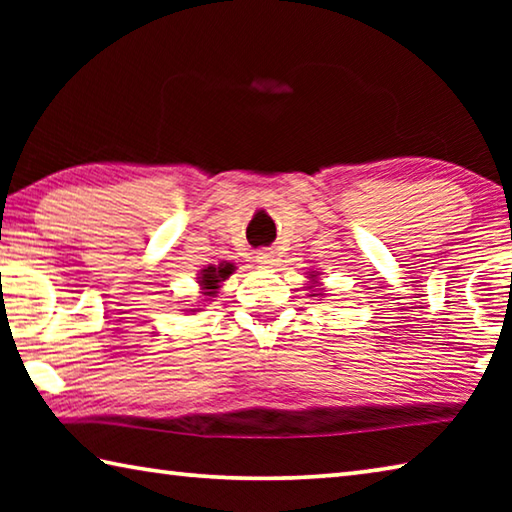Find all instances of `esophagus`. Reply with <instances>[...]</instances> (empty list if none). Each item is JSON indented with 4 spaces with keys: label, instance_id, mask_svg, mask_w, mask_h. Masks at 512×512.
I'll return each mask as SVG.
<instances>
[{
    "label": "esophagus",
    "instance_id": "obj_1",
    "mask_svg": "<svg viewBox=\"0 0 512 512\" xmlns=\"http://www.w3.org/2000/svg\"><path fill=\"white\" fill-rule=\"evenodd\" d=\"M255 262L262 264V266H268V264L275 262V255L271 253V250H259V253L255 255Z\"/></svg>",
    "mask_w": 512,
    "mask_h": 512
}]
</instances>
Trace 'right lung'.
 <instances>
[{
  "instance_id": "1",
  "label": "right lung",
  "mask_w": 512,
  "mask_h": 512,
  "mask_svg": "<svg viewBox=\"0 0 512 512\" xmlns=\"http://www.w3.org/2000/svg\"><path fill=\"white\" fill-rule=\"evenodd\" d=\"M232 271H235V266L228 264V262H221V264H216V266L212 264V266L203 268L201 277H198V282H201L205 296L214 298V293H216V289H219V284H221V282L225 280V277H228Z\"/></svg>"
}]
</instances>
